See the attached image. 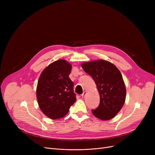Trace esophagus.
Wrapping results in <instances>:
<instances>
[{"instance_id":"esophagus-1","label":"esophagus","mask_w":155,"mask_h":155,"mask_svg":"<svg viewBox=\"0 0 155 155\" xmlns=\"http://www.w3.org/2000/svg\"><path fill=\"white\" fill-rule=\"evenodd\" d=\"M87 91L84 92H83V94H82V97H85V95H86V94H87Z\"/></svg>"}]
</instances>
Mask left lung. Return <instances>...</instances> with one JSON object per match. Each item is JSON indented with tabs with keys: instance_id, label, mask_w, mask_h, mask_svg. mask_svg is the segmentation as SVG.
<instances>
[{
	"instance_id": "obj_1",
	"label": "left lung",
	"mask_w": 155,
	"mask_h": 155,
	"mask_svg": "<svg viewBox=\"0 0 155 155\" xmlns=\"http://www.w3.org/2000/svg\"><path fill=\"white\" fill-rule=\"evenodd\" d=\"M84 70L94 79L100 95V104L92 112L103 120L114 117L123 107L126 89L121 73L112 63L103 60L82 63Z\"/></svg>"
}]
</instances>
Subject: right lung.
I'll list each match as a JSON object with an SVG mask.
<instances>
[{"instance_id":"right-lung-1","label":"right lung","mask_w":155,"mask_h":155,"mask_svg":"<svg viewBox=\"0 0 155 155\" xmlns=\"http://www.w3.org/2000/svg\"><path fill=\"white\" fill-rule=\"evenodd\" d=\"M71 64L64 60H56L46 67L39 76L36 97L45 116L58 119L66 116L76 101L73 82L69 78Z\"/></svg>"}]
</instances>
